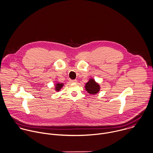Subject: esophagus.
Masks as SVG:
<instances>
[{"label": "esophagus", "mask_w": 153, "mask_h": 153, "mask_svg": "<svg viewBox=\"0 0 153 153\" xmlns=\"http://www.w3.org/2000/svg\"><path fill=\"white\" fill-rule=\"evenodd\" d=\"M71 82L72 83H76L77 82L76 79H74V80H71Z\"/></svg>", "instance_id": "obj_1"}]
</instances>
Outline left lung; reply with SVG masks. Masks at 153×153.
<instances>
[{
  "label": "left lung",
  "instance_id": "8db88e82",
  "mask_svg": "<svg viewBox=\"0 0 153 153\" xmlns=\"http://www.w3.org/2000/svg\"><path fill=\"white\" fill-rule=\"evenodd\" d=\"M85 88L86 91L90 94H96L100 91V85L97 83L94 79H90L88 82L85 84Z\"/></svg>",
  "mask_w": 153,
  "mask_h": 153
}]
</instances>
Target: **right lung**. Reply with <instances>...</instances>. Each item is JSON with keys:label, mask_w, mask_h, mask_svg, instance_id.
Segmentation results:
<instances>
[{"label": "right lung", "mask_w": 153, "mask_h": 153, "mask_svg": "<svg viewBox=\"0 0 153 153\" xmlns=\"http://www.w3.org/2000/svg\"><path fill=\"white\" fill-rule=\"evenodd\" d=\"M63 86V84L62 83H59L57 82V84H55V90L57 91H59Z\"/></svg>", "instance_id": "right-lung-1"}]
</instances>
